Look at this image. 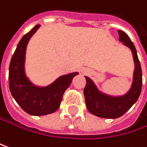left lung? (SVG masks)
Here are the masks:
<instances>
[{"instance_id":"1","label":"left lung","mask_w":147,"mask_h":147,"mask_svg":"<svg viewBox=\"0 0 147 147\" xmlns=\"http://www.w3.org/2000/svg\"><path fill=\"white\" fill-rule=\"evenodd\" d=\"M118 33L119 40L131 50L134 62L133 82L128 91L122 96L108 95L101 91L91 78L85 76L86 86L84 94L86 107L92 115L107 119H116L122 116L137 102L142 87V71L136 48L126 32L118 30Z\"/></svg>"}]
</instances>
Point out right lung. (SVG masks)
<instances>
[{
	"label": "right lung",
	"instance_id": "add662e5",
	"mask_svg": "<svg viewBox=\"0 0 147 147\" xmlns=\"http://www.w3.org/2000/svg\"><path fill=\"white\" fill-rule=\"evenodd\" d=\"M40 27L35 26L19 42L9 65V89L20 108L31 115H45L57 111L64 91L69 88L78 72L60 76L47 86H38L31 82L26 74L25 63L27 44Z\"/></svg>",
	"mask_w": 147,
	"mask_h": 147
}]
</instances>
